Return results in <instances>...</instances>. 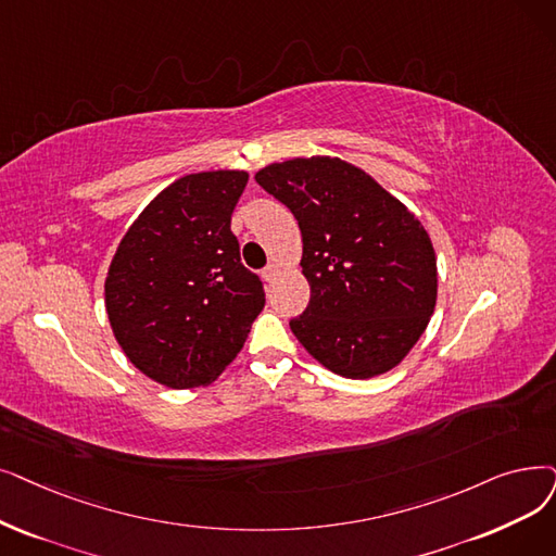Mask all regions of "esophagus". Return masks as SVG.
I'll return each instance as SVG.
<instances>
[{
	"instance_id": "esophagus-1",
	"label": "esophagus",
	"mask_w": 556,
	"mask_h": 556,
	"mask_svg": "<svg viewBox=\"0 0 556 556\" xmlns=\"http://www.w3.org/2000/svg\"><path fill=\"white\" fill-rule=\"evenodd\" d=\"M277 275H279V265H277V263H270V265H268V268H265V270H263V279H265V281H268V283H273V281L277 279Z\"/></svg>"
}]
</instances>
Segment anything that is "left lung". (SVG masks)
<instances>
[{"instance_id":"8db88e82","label":"left lung","mask_w":556,"mask_h":556,"mask_svg":"<svg viewBox=\"0 0 556 556\" xmlns=\"http://www.w3.org/2000/svg\"><path fill=\"white\" fill-rule=\"evenodd\" d=\"M302 231L311 300L291 329L331 372L370 379L412 352L437 306V254L416 215L361 167L311 156L254 177Z\"/></svg>"}]
</instances>
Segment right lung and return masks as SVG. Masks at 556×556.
<instances>
[{
    "label": "right lung",
    "instance_id": "obj_1",
    "mask_svg": "<svg viewBox=\"0 0 556 556\" xmlns=\"http://www.w3.org/2000/svg\"><path fill=\"white\" fill-rule=\"evenodd\" d=\"M245 170L186 175L163 188L119 240L104 302L117 345L167 389L208 386L243 348L265 304L240 263L231 213Z\"/></svg>",
    "mask_w": 556,
    "mask_h": 556
}]
</instances>
